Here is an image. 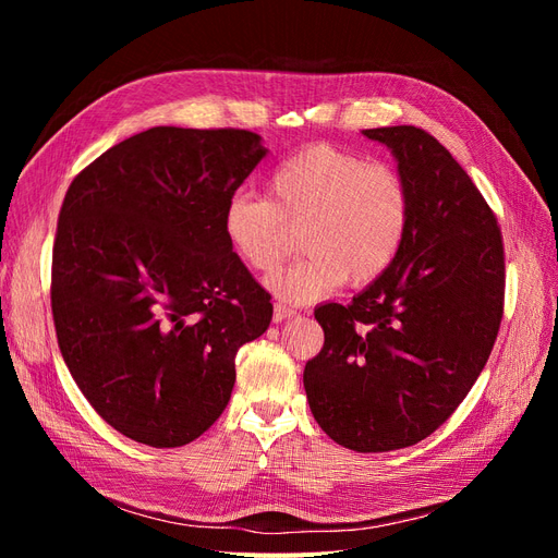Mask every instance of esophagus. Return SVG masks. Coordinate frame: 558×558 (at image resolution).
Listing matches in <instances>:
<instances>
[{"label": "esophagus", "instance_id": "esophagus-1", "mask_svg": "<svg viewBox=\"0 0 558 558\" xmlns=\"http://www.w3.org/2000/svg\"><path fill=\"white\" fill-rule=\"evenodd\" d=\"M298 312L293 310V307H289V305H283V302H277L275 305V324H281V320H286V318H291V316H295Z\"/></svg>", "mask_w": 558, "mask_h": 558}]
</instances>
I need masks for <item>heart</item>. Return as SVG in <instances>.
Masks as SVG:
<instances>
[{
  "label": "heart",
  "mask_w": 558,
  "mask_h": 558,
  "mask_svg": "<svg viewBox=\"0 0 558 558\" xmlns=\"http://www.w3.org/2000/svg\"><path fill=\"white\" fill-rule=\"evenodd\" d=\"M269 197L238 193L223 211V234L246 267L269 275L293 248L307 253L267 286L283 300H318L347 281L361 289L393 265L410 230L412 199L386 165L328 144L302 148L269 177Z\"/></svg>",
  "instance_id": "b5f03b06"
}]
</instances>
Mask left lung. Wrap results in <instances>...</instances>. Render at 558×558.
I'll return each mask as SVG.
<instances>
[{
	"label": "left lung",
	"instance_id": "8db88e82",
	"mask_svg": "<svg viewBox=\"0 0 558 558\" xmlns=\"http://www.w3.org/2000/svg\"><path fill=\"white\" fill-rule=\"evenodd\" d=\"M363 134L398 162L410 230L351 305L314 310L326 342L302 381L330 440L373 453L424 440L477 381L500 328L505 260L496 216L440 142L414 125Z\"/></svg>",
	"mask_w": 558,
	"mask_h": 558
}]
</instances>
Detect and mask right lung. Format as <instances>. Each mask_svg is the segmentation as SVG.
<instances>
[{"label":"right lung","instance_id":"add662e5","mask_svg":"<svg viewBox=\"0 0 558 558\" xmlns=\"http://www.w3.org/2000/svg\"><path fill=\"white\" fill-rule=\"evenodd\" d=\"M265 156L248 130L160 125L109 148L64 195L58 344L95 412L134 442L205 433L230 400L240 347L272 320L223 234L228 199Z\"/></svg>","mask_w":558,"mask_h":558}]
</instances>
